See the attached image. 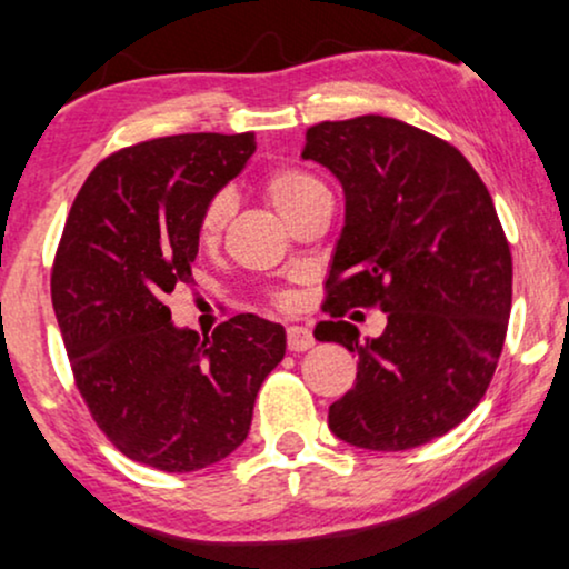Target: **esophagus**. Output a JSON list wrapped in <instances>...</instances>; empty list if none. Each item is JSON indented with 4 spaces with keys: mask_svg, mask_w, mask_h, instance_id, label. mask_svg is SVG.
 <instances>
[{
    "mask_svg": "<svg viewBox=\"0 0 569 569\" xmlns=\"http://www.w3.org/2000/svg\"><path fill=\"white\" fill-rule=\"evenodd\" d=\"M286 345H289L291 352H305L315 345V339H312V333L307 331V328L291 326L289 331H286Z\"/></svg>",
    "mask_w": 569,
    "mask_h": 569,
    "instance_id": "esophagus-1",
    "label": "esophagus"
}]
</instances>
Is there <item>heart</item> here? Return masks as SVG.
<instances>
[{
    "label": "heart",
    "mask_w": 569,
    "mask_h": 569,
    "mask_svg": "<svg viewBox=\"0 0 569 569\" xmlns=\"http://www.w3.org/2000/svg\"><path fill=\"white\" fill-rule=\"evenodd\" d=\"M264 196L267 201L276 207V211L286 222H291L293 217L302 211L307 203H312L315 198L328 196L326 184L318 177L305 172V169H276L264 177ZM232 214V198L228 193H217L207 201V207L201 209L198 217V243L201 246H214L222 238L224 228H228V219ZM276 302L280 307L291 305V293H276Z\"/></svg>",
    "instance_id": "1"
}]
</instances>
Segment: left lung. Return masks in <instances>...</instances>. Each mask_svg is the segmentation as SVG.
Returning <instances> with one entry per match:
<instances>
[{"label":"left lung","instance_id":"1","mask_svg":"<svg viewBox=\"0 0 569 569\" xmlns=\"http://www.w3.org/2000/svg\"><path fill=\"white\" fill-rule=\"evenodd\" d=\"M302 159L345 188L331 315L315 339L358 355V379L328 408L339 440L408 450L458 427L488 392L511 312V251L492 198L440 137L358 116L307 129ZM379 306L381 338L359 341L343 312Z\"/></svg>","mask_w":569,"mask_h":569}]
</instances>
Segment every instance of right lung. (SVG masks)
Here are the masks:
<instances>
[{"label":"right lung","mask_w":569,"mask_h":569,"mask_svg":"<svg viewBox=\"0 0 569 569\" xmlns=\"http://www.w3.org/2000/svg\"><path fill=\"white\" fill-rule=\"evenodd\" d=\"M257 150L254 134H172L108 156L81 184L52 264L73 381L102 435L137 463L198 471L246 440L283 326L246 312L211 337L172 323L198 217Z\"/></svg>","instance_id":"1"}]
</instances>
